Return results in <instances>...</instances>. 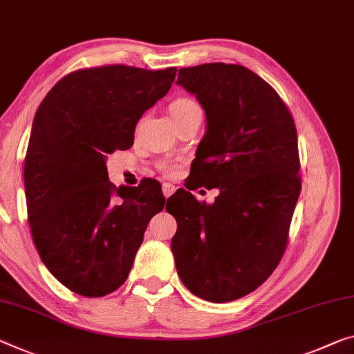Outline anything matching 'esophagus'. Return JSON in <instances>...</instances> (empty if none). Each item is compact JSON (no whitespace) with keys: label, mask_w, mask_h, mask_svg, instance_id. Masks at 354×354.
<instances>
[{"label":"esophagus","mask_w":354,"mask_h":354,"mask_svg":"<svg viewBox=\"0 0 354 354\" xmlns=\"http://www.w3.org/2000/svg\"><path fill=\"white\" fill-rule=\"evenodd\" d=\"M175 190H176V187L173 186V184H170V183H165L164 186H162V194H164L165 198L170 197V195L175 192Z\"/></svg>","instance_id":"esophagus-1"}]
</instances>
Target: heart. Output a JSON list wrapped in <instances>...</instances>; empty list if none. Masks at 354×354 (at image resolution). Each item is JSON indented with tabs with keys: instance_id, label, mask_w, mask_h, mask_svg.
<instances>
[{
	"instance_id": "1",
	"label": "heart",
	"mask_w": 354,
	"mask_h": 354,
	"mask_svg": "<svg viewBox=\"0 0 354 354\" xmlns=\"http://www.w3.org/2000/svg\"><path fill=\"white\" fill-rule=\"evenodd\" d=\"M195 110H200L198 104L195 102V100L189 99V97H181V99H176L175 102L171 104L170 106V113L171 116H176V115H184V113H189V111H195ZM173 168H167V173H171Z\"/></svg>"
}]
</instances>
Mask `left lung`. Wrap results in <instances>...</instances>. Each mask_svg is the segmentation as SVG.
<instances>
[{
	"label": "left lung",
	"instance_id": "1",
	"mask_svg": "<svg viewBox=\"0 0 354 354\" xmlns=\"http://www.w3.org/2000/svg\"><path fill=\"white\" fill-rule=\"evenodd\" d=\"M178 74V85L206 115L190 189L221 194L212 205L184 189L170 200L165 209L178 222L171 252L195 296L234 301L271 276L287 248L301 192L295 121L274 88L248 67L207 63Z\"/></svg>",
	"mask_w": 354,
	"mask_h": 354
}]
</instances>
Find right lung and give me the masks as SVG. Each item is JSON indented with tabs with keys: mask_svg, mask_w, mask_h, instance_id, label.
<instances>
[{
	"mask_svg": "<svg viewBox=\"0 0 354 354\" xmlns=\"http://www.w3.org/2000/svg\"><path fill=\"white\" fill-rule=\"evenodd\" d=\"M175 77L176 67H89L61 78L39 105L25 157L28 222L44 265L77 295L120 288L164 209L160 184L116 187L105 160L132 147L138 120Z\"/></svg>",
	"mask_w": 354,
	"mask_h": 354,
	"instance_id": "right-lung-1",
	"label": "right lung"
}]
</instances>
